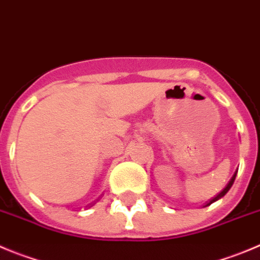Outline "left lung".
Returning <instances> with one entry per match:
<instances>
[{
	"label": "left lung",
	"instance_id": "1",
	"mask_svg": "<svg viewBox=\"0 0 260 260\" xmlns=\"http://www.w3.org/2000/svg\"><path fill=\"white\" fill-rule=\"evenodd\" d=\"M236 175H237V171H236V172H235V174H234V176H232V177H231V180H230V181H229V184H227V185H226V187H224V189H223V190H222V191H221V192H219V194H217V195H216V197H214V198H213V199H211V200H209V202H208V203H206V206H203V207H208V206H211L212 203L217 202V200H218V199H221V198H222V197H224V195H226V194H227V191H229V190H230V189H231V186H232V184H234V181H235V177H236Z\"/></svg>",
	"mask_w": 260,
	"mask_h": 260
}]
</instances>
